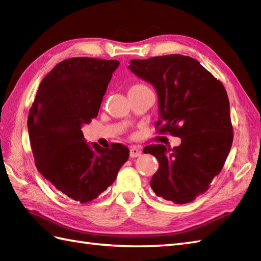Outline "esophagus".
<instances>
[{"mask_svg": "<svg viewBox=\"0 0 261 261\" xmlns=\"http://www.w3.org/2000/svg\"><path fill=\"white\" fill-rule=\"evenodd\" d=\"M141 152H142L141 149H139L137 147L130 148V156H131V158H137V156L141 154Z\"/></svg>", "mask_w": 261, "mask_h": 261, "instance_id": "obj_1", "label": "esophagus"}]
</instances>
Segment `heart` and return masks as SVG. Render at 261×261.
<instances>
[{"instance_id":"heart-1","label":"heart","mask_w":261,"mask_h":261,"mask_svg":"<svg viewBox=\"0 0 261 261\" xmlns=\"http://www.w3.org/2000/svg\"><path fill=\"white\" fill-rule=\"evenodd\" d=\"M142 88H147V87L142 86V84H136V86H133L131 89H142ZM131 89H130V90H131Z\"/></svg>"}]
</instances>
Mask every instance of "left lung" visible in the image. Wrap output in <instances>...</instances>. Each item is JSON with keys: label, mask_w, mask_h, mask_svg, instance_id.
<instances>
[{"label": "left lung", "mask_w": 261, "mask_h": 261, "mask_svg": "<svg viewBox=\"0 0 261 261\" xmlns=\"http://www.w3.org/2000/svg\"><path fill=\"white\" fill-rule=\"evenodd\" d=\"M128 68L152 84L158 94L159 132L179 137L181 144L167 149L149 145L159 169L150 186L155 195L184 204L208 190L221 171L232 144L229 99L222 83L190 57L170 54L131 60ZM144 151V150H143Z\"/></svg>", "instance_id": "obj_1"}]
</instances>
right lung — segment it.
Returning <instances> with one entry per match:
<instances>
[{"label": "right lung", "instance_id": "1", "mask_svg": "<svg viewBox=\"0 0 261 261\" xmlns=\"http://www.w3.org/2000/svg\"><path fill=\"white\" fill-rule=\"evenodd\" d=\"M117 60L71 58L41 81L28 118V130L40 173L69 198L86 203L116 180L129 149L87 143L82 125L99 113Z\"/></svg>", "mask_w": 261, "mask_h": 261}]
</instances>
